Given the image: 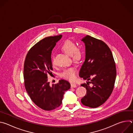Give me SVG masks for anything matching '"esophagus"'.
<instances>
[{
    "mask_svg": "<svg viewBox=\"0 0 133 133\" xmlns=\"http://www.w3.org/2000/svg\"><path fill=\"white\" fill-rule=\"evenodd\" d=\"M77 87V85H76V84H75V83L71 84V88H75V87Z\"/></svg>",
    "mask_w": 133,
    "mask_h": 133,
    "instance_id": "34e87169",
    "label": "esophagus"
}]
</instances>
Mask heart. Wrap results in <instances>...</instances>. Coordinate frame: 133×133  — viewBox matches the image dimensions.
I'll use <instances>...</instances> for the list:
<instances>
[{
    "label": "heart",
    "mask_w": 133,
    "mask_h": 133,
    "mask_svg": "<svg viewBox=\"0 0 133 133\" xmlns=\"http://www.w3.org/2000/svg\"><path fill=\"white\" fill-rule=\"evenodd\" d=\"M61 49L67 55H70L72 60L75 62L80 61L83 56V49L81 47L77 46L76 44L70 40L65 41L61 46ZM51 64L55 65V57L51 56ZM77 70L75 67H70L65 69L61 74V76L65 79L73 81L76 77Z\"/></svg>",
    "instance_id": "1"
}]
</instances>
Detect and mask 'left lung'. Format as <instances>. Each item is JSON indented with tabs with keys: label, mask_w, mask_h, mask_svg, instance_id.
I'll return each mask as SVG.
<instances>
[{
	"label": "left lung",
	"mask_w": 133,
	"mask_h": 133,
	"mask_svg": "<svg viewBox=\"0 0 133 133\" xmlns=\"http://www.w3.org/2000/svg\"><path fill=\"white\" fill-rule=\"evenodd\" d=\"M85 43L86 58L79 76L90 81L82 86L86 88V95L82 103L90 108H96L109 97L114 87L116 68L112 52L103 41L87 35L82 39ZM89 83L93 86L90 87Z\"/></svg>",
	"instance_id": "8db88e82"
}]
</instances>
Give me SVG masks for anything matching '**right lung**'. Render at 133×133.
I'll return each mask as SVG.
<instances>
[{
  "label": "right lung",
  "instance_id": "right-lung-1",
  "mask_svg": "<svg viewBox=\"0 0 133 133\" xmlns=\"http://www.w3.org/2000/svg\"><path fill=\"white\" fill-rule=\"evenodd\" d=\"M62 35L45 38L33 46L27 52L24 66L25 89L32 101L45 110H51L60 106L64 94L69 89L68 82L61 79L50 86L48 75L53 70L51 54L56 42Z\"/></svg>",
  "mask_w": 133,
  "mask_h": 133
}]
</instances>
